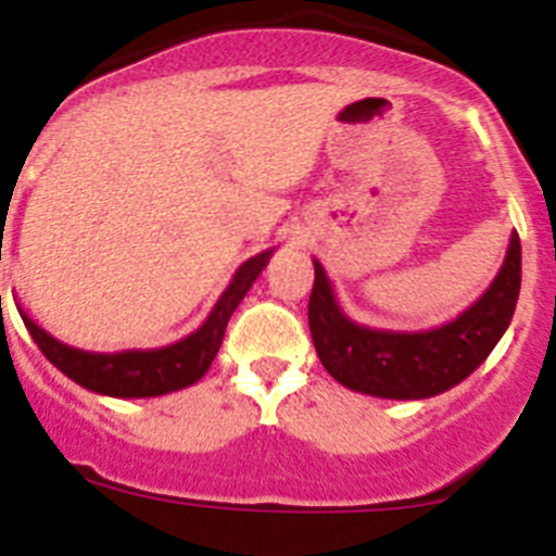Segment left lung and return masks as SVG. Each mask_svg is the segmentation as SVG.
<instances>
[{
  "instance_id": "left-lung-1",
  "label": "left lung",
  "mask_w": 556,
  "mask_h": 556,
  "mask_svg": "<svg viewBox=\"0 0 556 556\" xmlns=\"http://www.w3.org/2000/svg\"><path fill=\"white\" fill-rule=\"evenodd\" d=\"M308 325L321 366L343 388L395 401L431 399L456 388L505 336L521 289V242L513 231L505 262L478 303L442 327L417 332L374 330L341 308L314 258Z\"/></svg>"
}]
</instances>
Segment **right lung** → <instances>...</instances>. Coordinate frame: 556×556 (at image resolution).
<instances>
[{
  "label": "right lung",
  "instance_id": "add662e5",
  "mask_svg": "<svg viewBox=\"0 0 556 556\" xmlns=\"http://www.w3.org/2000/svg\"><path fill=\"white\" fill-rule=\"evenodd\" d=\"M273 251L275 248H269V251H262L242 262L229 287L215 303V308L204 319V325L190 336L168 343V346L87 352V349L67 346L60 338L46 332L35 319L24 314V308H18V314L40 352L76 384L98 395H111V399H155V395L190 388L210 371L215 354L224 343V332L231 314L242 303L253 281L262 275V269L267 267Z\"/></svg>",
  "mask_w": 556,
  "mask_h": 556
}]
</instances>
